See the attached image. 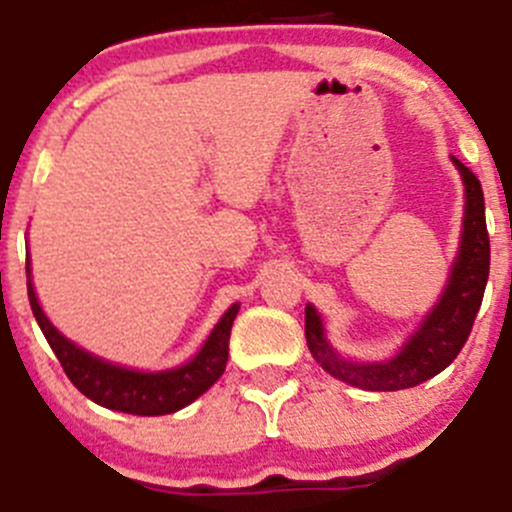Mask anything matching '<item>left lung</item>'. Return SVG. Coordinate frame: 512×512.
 Instances as JSON below:
<instances>
[{"instance_id": "8db88e82", "label": "left lung", "mask_w": 512, "mask_h": 512, "mask_svg": "<svg viewBox=\"0 0 512 512\" xmlns=\"http://www.w3.org/2000/svg\"><path fill=\"white\" fill-rule=\"evenodd\" d=\"M455 160V158H452ZM465 183V223H462L460 253L452 266L450 281L435 309L422 321L420 332L389 362L354 364L339 359L326 344L324 326L314 306H306V344L316 362L342 382L372 392L417 387L450 367L452 359L465 347L475 316L483 304L485 284L490 274V236L485 226V198L480 180L467 165L455 160Z\"/></svg>"}]
</instances>
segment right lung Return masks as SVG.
Wrapping results in <instances>:
<instances>
[{
    "instance_id": "obj_1",
    "label": "right lung",
    "mask_w": 512,
    "mask_h": 512,
    "mask_svg": "<svg viewBox=\"0 0 512 512\" xmlns=\"http://www.w3.org/2000/svg\"><path fill=\"white\" fill-rule=\"evenodd\" d=\"M27 294L34 319L40 324L42 334L50 342L55 357L60 359L62 369L70 377V382L85 397H90L97 405L107 407V410L143 417L170 415V412H178L180 407L191 405L193 399L201 397L213 382H218V377L226 369L228 339H231V326L238 314V304H233L221 316V321L216 324L211 337L206 339L201 352L191 362L178 369H168V372L145 374L133 372V369L115 367L110 362H102V359L87 354L85 349L75 347L70 339L62 337L55 326L50 324V319L42 311L40 301L34 296L32 281H27Z\"/></svg>"
}]
</instances>
